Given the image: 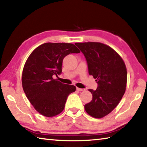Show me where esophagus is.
Here are the masks:
<instances>
[{
  "instance_id": "34e87169",
  "label": "esophagus",
  "mask_w": 147,
  "mask_h": 147,
  "mask_svg": "<svg viewBox=\"0 0 147 147\" xmlns=\"http://www.w3.org/2000/svg\"><path fill=\"white\" fill-rule=\"evenodd\" d=\"M76 89L77 90H78V91H84L86 90L85 89H82V88H76Z\"/></svg>"
}]
</instances>
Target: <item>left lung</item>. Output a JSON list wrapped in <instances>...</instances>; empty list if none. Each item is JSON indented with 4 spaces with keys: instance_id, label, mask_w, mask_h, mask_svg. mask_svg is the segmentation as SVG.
<instances>
[{
    "instance_id": "left-lung-1",
    "label": "left lung",
    "mask_w": 147,
    "mask_h": 147,
    "mask_svg": "<svg viewBox=\"0 0 147 147\" xmlns=\"http://www.w3.org/2000/svg\"><path fill=\"white\" fill-rule=\"evenodd\" d=\"M85 56L89 74L98 86L92 93V100L84 106L89 115L100 119L111 113L125 93L127 71L120 55L107 45L99 42L76 43Z\"/></svg>"
}]
</instances>
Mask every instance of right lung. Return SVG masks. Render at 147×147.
Returning a JSON list of instances; mask_svg holds the SVG:
<instances>
[{
  "instance_id": "right-lung-1",
  "label": "right lung",
  "mask_w": 147,
  "mask_h": 147,
  "mask_svg": "<svg viewBox=\"0 0 147 147\" xmlns=\"http://www.w3.org/2000/svg\"><path fill=\"white\" fill-rule=\"evenodd\" d=\"M72 43H45L35 49L24 64L22 86L35 109L51 117L63 111L69 94L76 91L73 85L62 84L53 76L61 73L63 58L71 53H79Z\"/></svg>"
}]
</instances>
